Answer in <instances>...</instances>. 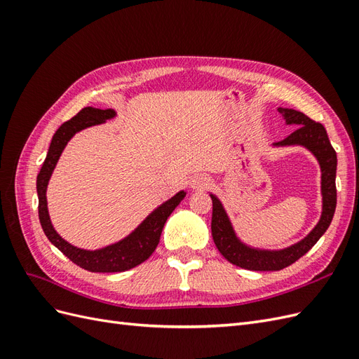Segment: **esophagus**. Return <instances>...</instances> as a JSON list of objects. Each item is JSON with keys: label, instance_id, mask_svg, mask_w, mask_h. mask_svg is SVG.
Wrapping results in <instances>:
<instances>
[{"label": "esophagus", "instance_id": "1", "mask_svg": "<svg viewBox=\"0 0 359 359\" xmlns=\"http://www.w3.org/2000/svg\"><path fill=\"white\" fill-rule=\"evenodd\" d=\"M210 184H211V180L206 175H196V177L191 178L190 187L193 190H201V189H205L206 186H210Z\"/></svg>", "mask_w": 359, "mask_h": 359}]
</instances>
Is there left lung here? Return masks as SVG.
<instances>
[{"mask_svg":"<svg viewBox=\"0 0 359 359\" xmlns=\"http://www.w3.org/2000/svg\"><path fill=\"white\" fill-rule=\"evenodd\" d=\"M278 112L287 126H295L297 128L286 139L273 144V147H304L316 157L320 168L322 212L318 224L301 241L280 250L259 248L241 241L222 201L210 193L212 199L211 232L215 247L231 264L250 271H280L297 262L327 232L337 205V154L330 142L327 130L320 123H314L307 115L295 109L278 107Z\"/></svg>","mask_w":359,"mask_h":359,"instance_id":"1","label":"left lung"}]
</instances>
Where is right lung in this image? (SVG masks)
I'll return each instance as SVG.
<instances>
[{"label": "right lung", "instance_id": "obj_1", "mask_svg": "<svg viewBox=\"0 0 359 359\" xmlns=\"http://www.w3.org/2000/svg\"><path fill=\"white\" fill-rule=\"evenodd\" d=\"M115 116L116 112L114 109H95V107L91 106L83 107L78 115H74L67 123H64L53 135L48 149V156L37 175L39 219L43 232L48 236V240L61 253L66 255L73 264L86 271H91V273H123V271L132 269L139 264L145 262L154 253L168 217L187 194L184 190L178 191L175 196H172L166 202L158 205L154 211H151L133 232H130L123 240L114 244L97 250H86L76 247L64 240L55 231V227H53L48 211L46 190L52 172L55 169L64 148L67 147L69 140L76 133L93 126L104 124L107 119H112Z\"/></svg>", "mask_w": 359, "mask_h": 359}]
</instances>
